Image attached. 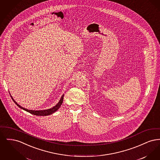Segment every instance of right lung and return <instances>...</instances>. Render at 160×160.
<instances>
[{
	"label": "right lung",
	"mask_w": 160,
	"mask_h": 160,
	"mask_svg": "<svg viewBox=\"0 0 160 160\" xmlns=\"http://www.w3.org/2000/svg\"><path fill=\"white\" fill-rule=\"evenodd\" d=\"M10 94V93H9ZM11 95V94H10ZM63 96L64 95H62V96L61 97V99L59 100V101L58 102V103L54 106L52 108H48V109H46V110H28L27 108H25L23 107L20 106L16 101H15L14 99H13L11 95L12 99L13 100V101L15 103V104L18 107H19L20 108H21L22 109H23L24 110L30 113L31 114H34V115H37V116H48V115H50V114H53L56 111H57L61 106L62 102H63Z\"/></svg>",
	"instance_id": "1"
}]
</instances>
